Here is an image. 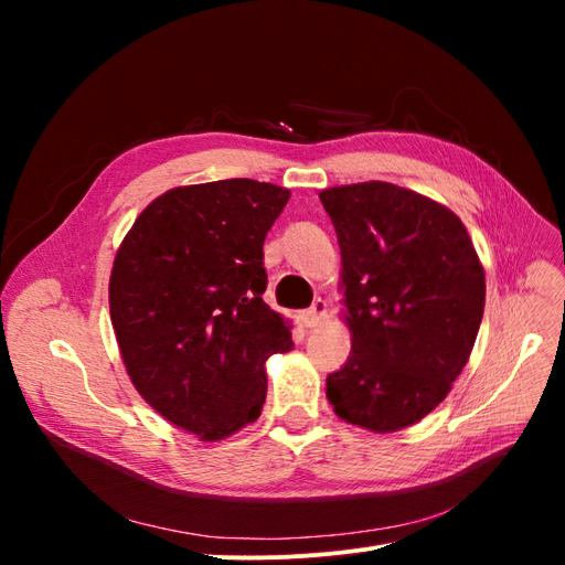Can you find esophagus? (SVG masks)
I'll list each match as a JSON object with an SVG mask.
<instances>
[{"mask_svg":"<svg viewBox=\"0 0 565 565\" xmlns=\"http://www.w3.org/2000/svg\"><path fill=\"white\" fill-rule=\"evenodd\" d=\"M324 313H328V303H324L322 299H316L311 309H306V311L301 313L303 328H309V330L318 328V324H320V322H322V318H324Z\"/></svg>","mask_w":565,"mask_h":565,"instance_id":"obj_1","label":"esophagus"}]
</instances>
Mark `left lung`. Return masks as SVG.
Segmentation results:
<instances>
[{
  "instance_id": "left-lung-1",
  "label": "left lung",
  "mask_w": 565,
  "mask_h": 565,
  "mask_svg": "<svg viewBox=\"0 0 565 565\" xmlns=\"http://www.w3.org/2000/svg\"><path fill=\"white\" fill-rule=\"evenodd\" d=\"M341 249L351 355L328 377L334 413L388 434L448 396L481 328L486 273L448 207L386 181L320 193Z\"/></svg>"
}]
</instances>
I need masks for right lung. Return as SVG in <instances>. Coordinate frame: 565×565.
Masks as SVG:
<instances>
[{
	"label": "right lung",
	"mask_w": 565,
	"mask_h": 565,
	"mask_svg": "<svg viewBox=\"0 0 565 565\" xmlns=\"http://www.w3.org/2000/svg\"><path fill=\"white\" fill-rule=\"evenodd\" d=\"M289 191L226 179L167 191L134 221L110 273V320L150 407L202 440L262 415L264 363L292 349L262 299L264 241Z\"/></svg>",
	"instance_id": "obj_1"
}]
</instances>
